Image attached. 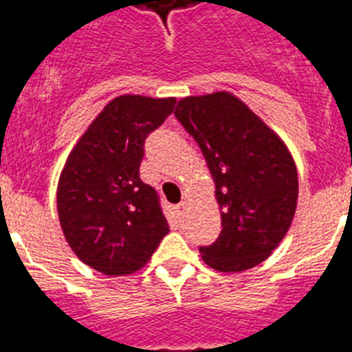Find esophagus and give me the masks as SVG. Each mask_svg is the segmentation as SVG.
<instances>
[{
	"mask_svg": "<svg viewBox=\"0 0 352 352\" xmlns=\"http://www.w3.org/2000/svg\"><path fill=\"white\" fill-rule=\"evenodd\" d=\"M186 206H188V204H186V201H182V203H179L178 206H176V211H178L179 217H183V214H185Z\"/></svg>",
	"mask_w": 352,
	"mask_h": 352,
	"instance_id": "obj_1",
	"label": "esophagus"
}]
</instances>
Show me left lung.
<instances>
[{"label":"left lung","mask_w":352,"mask_h":352,"mask_svg":"<svg viewBox=\"0 0 352 352\" xmlns=\"http://www.w3.org/2000/svg\"><path fill=\"white\" fill-rule=\"evenodd\" d=\"M174 116L203 151L222 211V232L199 252L213 270L236 273L263 263L291 227L298 173L282 139L227 91L188 96Z\"/></svg>","instance_id":"1"}]
</instances>
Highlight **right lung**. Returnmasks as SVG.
Masks as SVG:
<instances>
[{"label":"right lung","instance_id":"obj_1","mask_svg":"<svg viewBox=\"0 0 352 352\" xmlns=\"http://www.w3.org/2000/svg\"><path fill=\"white\" fill-rule=\"evenodd\" d=\"M174 104L176 98L118 96L68 155L58 183L60 223L76 256L96 272H138L169 232L160 197L139 167L146 138Z\"/></svg>","mask_w":352,"mask_h":352}]
</instances>
